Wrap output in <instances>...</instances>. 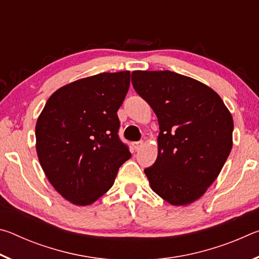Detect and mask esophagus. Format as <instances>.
I'll return each mask as SVG.
<instances>
[{"instance_id":"obj_1","label":"esophagus","mask_w":259,"mask_h":259,"mask_svg":"<svg viewBox=\"0 0 259 259\" xmlns=\"http://www.w3.org/2000/svg\"><path fill=\"white\" fill-rule=\"evenodd\" d=\"M133 146H134V148H135V151H138L139 148L143 146V142H136V143L133 144Z\"/></svg>"}]
</instances>
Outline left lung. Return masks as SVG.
I'll return each mask as SVG.
<instances>
[{
    "label": "left lung",
    "instance_id": "8db88e82",
    "mask_svg": "<svg viewBox=\"0 0 259 259\" xmlns=\"http://www.w3.org/2000/svg\"><path fill=\"white\" fill-rule=\"evenodd\" d=\"M137 94L159 121L157 157L144 170L151 188L172 205L202 196L233 146V119L216 91L170 71H135Z\"/></svg>",
    "mask_w": 259,
    "mask_h": 259
}]
</instances>
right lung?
Returning <instances> with one entry per match:
<instances>
[{"label":"right lung","instance_id":"1","mask_svg":"<svg viewBox=\"0 0 259 259\" xmlns=\"http://www.w3.org/2000/svg\"><path fill=\"white\" fill-rule=\"evenodd\" d=\"M129 87V71L80 78L55 91L38 116V161L55 190L73 204L97 201L131 157L117 136V109Z\"/></svg>","mask_w":259,"mask_h":259}]
</instances>
